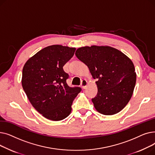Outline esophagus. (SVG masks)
I'll list each match as a JSON object with an SVG mask.
<instances>
[{
    "label": "esophagus",
    "mask_w": 155,
    "mask_h": 155,
    "mask_svg": "<svg viewBox=\"0 0 155 155\" xmlns=\"http://www.w3.org/2000/svg\"><path fill=\"white\" fill-rule=\"evenodd\" d=\"M81 86H82L83 89H85L87 86V81L86 80H83L81 83Z\"/></svg>",
    "instance_id": "1"
}]
</instances>
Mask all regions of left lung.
I'll return each mask as SVG.
<instances>
[{
  "instance_id": "1",
  "label": "left lung",
  "mask_w": 155,
  "mask_h": 155,
  "mask_svg": "<svg viewBox=\"0 0 155 155\" xmlns=\"http://www.w3.org/2000/svg\"><path fill=\"white\" fill-rule=\"evenodd\" d=\"M75 55L88 67L98 92L92 101L104 115L123 110L131 99L136 74L133 61L116 48L107 46L78 48Z\"/></svg>"
}]
</instances>
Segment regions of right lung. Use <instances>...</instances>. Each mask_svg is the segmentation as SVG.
Masks as SVG:
<instances>
[{
    "label": "right lung",
    "mask_w": 155,
    "mask_h": 155,
    "mask_svg": "<svg viewBox=\"0 0 155 155\" xmlns=\"http://www.w3.org/2000/svg\"><path fill=\"white\" fill-rule=\"evenodd\" d=\"M76 48L47 46L30 58L22 69V85L32 106L45 118L61 120L68 117L80 87L67 84L69 75L63 67Z\"/></svg>",
    "instance_id": "add662e5"
}]
</instances>
